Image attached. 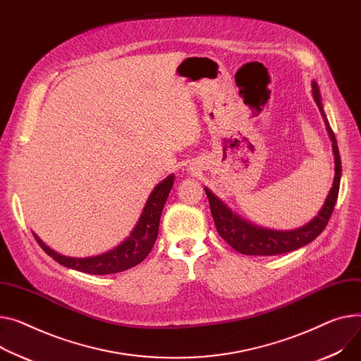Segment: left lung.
<instances>
[{"instance_id":"obj_1","label":"left lung","mask_w":361,"mask_h":361,"mask_svg":"<svg viewBox=\"0 0 361 361\" xmlns=\"http://www.w3.org/2000/svg\"><path fill=\"white\" fill-rule=\"evenodd\" d=\"M312 94H314L315 103L322 114L326 132L332 142V151L335 157V176H334L332 187L329 190V195L326 196L325 203L318 212V214L309 224L293 231H276V229L257 226L243 219L241 216L233 213L221 199L216 197L209 188H204L218 233L238 252L245 254V255H277V254L295 251L314 241V239L325 229L331 218L335 202H337V197H338V191H340L341 158H340L337 139H335V135L329 126L326 114L322 107L321 94L317 82H312Z\"/></svg>"}]
</instances>
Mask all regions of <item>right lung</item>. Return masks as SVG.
I'll return each mask as SVG.
<instances>
[{
  "instance_id": "right-lung-1",
  "label": "right lung",
  "mask_w": 361,
  "mask_h": 361,
  "mask_svg": "<svg viewBox=\"0 0 361 361\" xmlns=\"http://www.w3.org/2000/svg\"><path fill=\"white\" fill-rule=\"evenodd\" d=\"M173 184L174 174L168 176L159 184H157V187L149 195L145 207L142 210L140 218L135 225L133 231L130 232V235L122 244H118L116 248L104 254L87 258L66 257L51 250L36 233H33V236L36 238V241L42 247V250L63 267L99 276L129 270L137 266V264L145 259L147 255L151 252L158 236L161 213L166 202V197L170 195Z\"/></svg>"
}]
</instances>
